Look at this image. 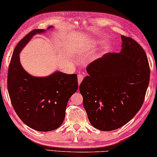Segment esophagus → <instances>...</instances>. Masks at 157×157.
<instances>
[{
  "label": "esophagus",
  "instance_id": "esophagus-1",
  "mask_svg": "<svg viewBox=\"0 0 157 157\" xmlns=\"http://www.w3.org/2000/svg\"><path fill=\"white\" fill-rule=\"evenodd\" d=\"M84 75L83 74V73H78V84H79V85L81 84V82H82V81L83 80V79H84Z\"/></svg>",
  "mask_w": 157,
  "mask_h": 157
}]
</instances>
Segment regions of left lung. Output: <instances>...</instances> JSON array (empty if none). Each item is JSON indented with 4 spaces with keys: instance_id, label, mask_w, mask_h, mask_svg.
I'll use <instances>...</instances> for the list:
<instances>
[{
    "instance_id": "1",
    "label": "left lung",
    "mask_w": 157,
    "mask_h": 157,
    "mask_svg": "<svg viewBox=\"0 0 157 157\" xmlns=\"http://www.w3.org/2000/svg\"><path fill=\"white\" fill-rule=\"evenodd\" d=\"M121 51L109 52L87 66L88 75L79 91L91 125L112 131L128 123L142 107L150 80L144 49L132 38L121 36Z\"/></svg>"
}]
</instances>
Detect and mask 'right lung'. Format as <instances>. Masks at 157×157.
<instances>
[{
    "mask_svg": "<svg viewBox=\"0 0 157 157\" xmlns=\"http://www.w3.org/2000/svg\"><path fill=\"white\" fill-rule=\"evenodd\" d=\"M45 31L34 29L17 44L7 76L8 92L15 111L25 125L39 132L52 131L61 125L69 99L78 88L77 74L56 71L38 78L22 67L20 52L33 36Z\"/></svg>",
    "mask_w": 157,
    "mask_h": 157,
    "instance_id": "right-lung-1",
    "label": "right lung"
}]
</instances>
